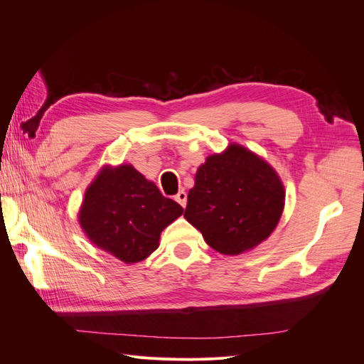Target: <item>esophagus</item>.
Segmentation results:
<instances>
[{"mask_svg": "<svg viewBox=\"0 0 364 364\" xmlns=\"http://www.w3.org/2000/svg\"><path fill=\"white\" fill-rule=\"evenodd\" d=\"M174 200L178 202L182 208H185V205H186V193L183 190H181L178 194L174 196Z\"/></svg>", "mask_w": 364, "mask_h": 364, "instance_id": "1", "label": "esophagus"}]
</instances>
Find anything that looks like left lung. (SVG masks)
<instances>
[{
  "mask_svg": "<svg viewBox=\"0 0 364 364\" xmlns=\"http://www.w3.org/2000/svg\"><path fill=\"white\" fill-rule=\"evenodd\" d=\"M284 199L282 182L270 165L232 144L197 170L183 217L213 249L240 255L273 232Z\"/></svg>",
  "mask_w": 364,
  "mask_h": 364,
  "instance_id": "8db88e82",
  "label": "left lung"
}]
</instances>
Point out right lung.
<instances>
[{
	"instance_id": "1",
	"label": "right lung",
	"mask_w": 364,
	"mask_h": 364,
	"mask_svg": "<svg viewBox=\"0 0 364 364\" xmlns=\"http://www.w3.org/2000/svg\"><path fill=\"white\" fill-rule=\"evenodd\" d=\"M183 208L132 165L100 171L86 190L80 225L92 243L127 264L147 258Z\"/></svg>"
}]
</instances>
